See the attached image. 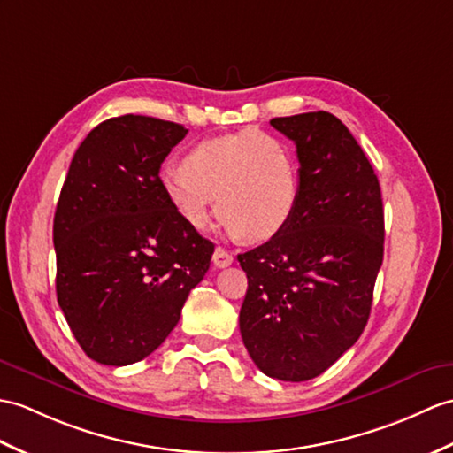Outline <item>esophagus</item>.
I'll use <instances>...</instances> for the list:
<instances>
[{"label": "esophagus", "instance_id": "1", "mask_svg": "<svg viewBox=\"0 0 453 453\" xmlns=\"http://www.w3.org/2000/svg\"><path fill=\"white\" fill-rule=\"evenodd\" d=\"M212 260H214V266H218V268H226V266H229V265H231V262H234V257H231L226 249L218 247V249L214 250V257H212Z\"/></svg>", "mask_w": 453, "mask_h": 453}]
</instances>
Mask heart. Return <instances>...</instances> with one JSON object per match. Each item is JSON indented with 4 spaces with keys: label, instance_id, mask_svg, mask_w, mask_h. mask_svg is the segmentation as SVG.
Here are the masks:
<instances>
[{
    "label": "heart",
    "instance_id": "obj_1",
    "mask_svg": "<svg viewBox=\"0 0 453 453\" xmlns=\"http://www.w3.org/2000/svg\"><path fill=\"white\" fill-rule=\"evenodd\" d=\"M183 167L162 173L167 203L187 226L204 231L218 212L231 239L268 241L296 216L299 162L280 136L245 129L196 142Z\"/></svg>",
    "mask_w": 453,
    "mask_h": 453
}]
</instances>
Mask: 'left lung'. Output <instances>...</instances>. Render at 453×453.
<instances>
[{"mask_svg":"<svg viewBox=\"0 0 453 453\" xmlns=\"http://www.w3.org/2000/svg\"><path fill=\"white\" fill-rule=\"evenodd\" d=\"M296 142L301 195L280 235L239 255L249 288L239 312L250 359L270 378L304 382L359 340L384 257L378 177L328 111L274 118Z\"/></svg>","mask_w":453,"mask_h":453,"instance_id":"8db88e82","label":"left lung"}]
</instances>
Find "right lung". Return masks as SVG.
I'll use <instances>...</instances> for the list:
<instances>
[{
  "label": "right lung",
  "instance_id": "1",
  "mask_svg": "<svg viewBox=\"0 0 453 453\" xmlns=\"http://www.w3.org/2000/svg\"><path fill=\"white\" fill-rule=\"evenodd\" d=\"M187 129L121 115L81 142L56 216V291L75 340L110 366L142 361L175 328L214 243L167 203L160 165Z\"/></svg>",
  "mask_w": 453,
  "mask_h": 453
}]
</instances>
